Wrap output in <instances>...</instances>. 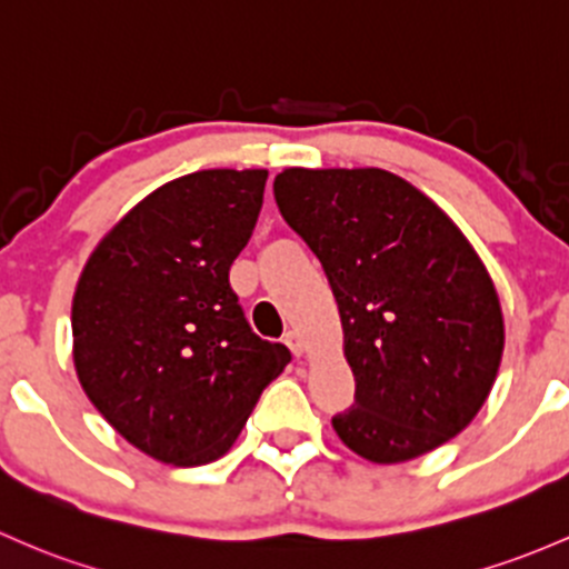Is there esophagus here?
Segmentation results:
<instances>
[{
    "instance_id": "34e87169",
    "label": "esophagus",
    "mask_w": 569,
    "mask_h": 569,
    "mask_svg": "<svg viewBox=\"0 0 569 569\" xmlns=\"http://www.w3.org/2000/svg\"><path fill=\"white\" fill-rule=\"evenodd\" d=\"M283 340H286V346H289V349H291V355H295V357H302L305 355V340H302L300 332L289 330V332H286Z\"/></svg>"
}]
</instances>
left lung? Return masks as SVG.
I'll use <instances>...</instances> for the list:
<instances>
[{
  "instance_id": "8db88e82",
  "label": "left lung",
  "mask_w": 569,
  "mask_h": 569,
  "mask_svg": "<svg viewBox=\"0 0 569 569\" xmlns=\"http://www.w3.org/2000/svg\"><path fill=\"white\" fill-rule=\"evenodd\" d=\"M286 223L325 267L355 373L332 417L349 450L400 463L436 450L486 403L505 319L486 264L426 193L381 169H286Z\"/></svg>"
}]
</instances>
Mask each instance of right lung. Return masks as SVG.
Returning a JSON list of instances; mask_svg holds the SVG:
<instances>
[{"label":"right lung","mask_w":569,"mask_h":569,"mask_svg":"<svg viewBox=\"0 0 569 569\" xmlns=\"http://www.w3.org/2000/svg\"><path fill=\"white\" fill-rule=\"evenodd\" d=\"M264 169H209L149 193L100 239L73 297V362L94 409L154 460L231 450L291 362L250 330L229 283L264 201Z\"/></svg>","instance_id":"obj_1"}]
</instances>
